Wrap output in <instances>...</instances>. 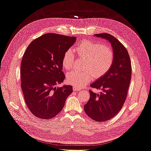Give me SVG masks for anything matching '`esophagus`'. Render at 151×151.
Wrapping results in <instances>:
<instances>
[{
  "label": "esophagus",
  "instance_id": "obj_1",
  "mask_svg": "<svg viewBox=\"0 0 151 151\" xmlns=\"http://www.w3.org/2000/svg\"><path fill=\"white\" fill-rule=\"evenodd\" d=\"M73 89H74V91H81V89H80V88H76V87H73Z\"/></svg>",
  "mask_w": 151,
  "mask_h": 151
}]
</instances>
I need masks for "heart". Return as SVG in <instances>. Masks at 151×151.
I'll list each match as a JSON object with an SVG mask.
<instances>
[{
	"mask_svg": "<svg viewBox=\"0 0 151 151\" xmlns=\"http://www.w3.org/2000/svg\"><path fill=\"white\" fill-rule=\"evenodd\" d=\"M79 57L85 59L83 72L72 70L67 73V80L70 84L77 88L83 86L96 77H101L110 69L114 60L113 50L106 45L84 41L74 48ZM74 56L72 50L63 55L62 66L66 70L71 69L74 65Z\"/></svg>",
	"mask_w": 151,
	"mask_h": 151,
	"instance_id": "b5f03b06",
	"label": "heart"
}]
</instances>
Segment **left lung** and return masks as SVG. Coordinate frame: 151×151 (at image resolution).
I'll list each match as a JSON object with an SVG mask.
<instances>
[{
	"instance_id": "obj_1",
	"label": "left lung",
	"mask_w": 151,
	"mask_h": 151,
	"mask_svg": "<svg viewBox=\"0 0 151 151\" xmlns=\"http://www.w3.org/2000/svg\"><path fill=\"white\" fill-rule=\"evenodd\" d=\"M94 36L108 41L114 53L110 69L90 85L101 92L89 91V100L84 106L86 113L91 119L102 122L117 115L124 104L130 83L132 66L127 49L116 38L108 33Z\"/></svg>"
}]
</instances>
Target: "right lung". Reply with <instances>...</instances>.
<instances>
[{
	"label": "right lung",
	"mask_w": 151,
	"mask_h": 151,
	"mask_svg": "<svg viewBox=\"0 0 151 151\" xmlns=\"http://www.w3.org/2000/svg\"><path fill=\"white\" fill-rule=\"evenodd\" d=\"M75 36L48 33L33 41L21 63V89L27 106L38 118L48 120L61 111L72 86L57 88L65 79L62 58Z\"/></svg>",
	"instance_id": "1"
}]
</instances>
